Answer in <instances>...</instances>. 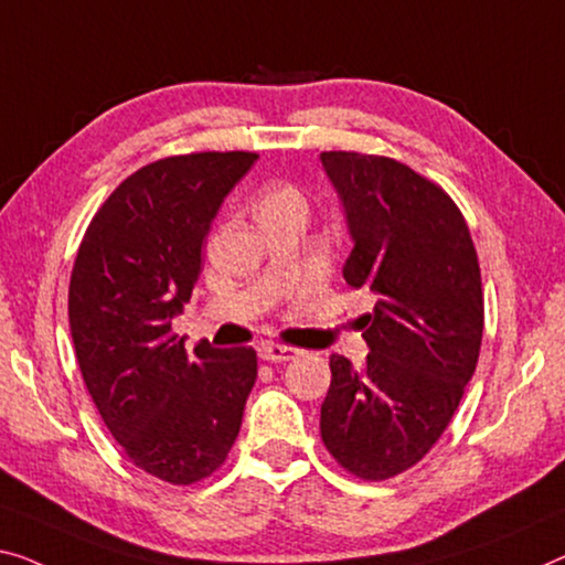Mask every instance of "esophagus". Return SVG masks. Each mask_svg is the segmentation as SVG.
Segmentation results:
<instances>
[{"label": "esophagus", "mask_w": 565, "mask_h": 565, "mask_svg": "<svg viewBox=\"0 0 565 565\" xmlns=\"http://www.w3.org/2000/svg\"><path fill=\"white\" fill-rule=\"evenodd\" d=\"M299 355V350L286 348V344H260L258 348V358L266 360V363H286V360H294Z\"/></svg>", "instance_id": "obj_1"}]
</instances>
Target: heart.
<instances>
[{
	"mask_svg": "<svg viewBox=\"0 0 565 565\" xmlns=\"http://www.w3.org/2000/svg\"><path fill=\"white\" fill-rule=\"evenodd\" d=\"M266 207H305L307 210V200L297 188H294V184H274V188H268L264 195H260L258 210H266Z\"/></svg>",
	"mask_w": 565,
	"mask_h": 565,
	"instance_id": "b5f03b06",
	"label": "heart"
}]
</instances>
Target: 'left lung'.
Returning <instances> with one entry per match:
<instances>
[{
	"mask_svg": "<svg viewBox=\"0 0 565 565\" xmlns=\"http://www.w3.org/2000/svg\"><path fill=\"white\" fill-rule=\"evenodd\" d=\"M342 202L352 250L342 276L375 297L367 360L332 355L322 441L363 479L414 467L439 441L471 381L484 299L475 243L454 200L388 157L319 154Z\"/></svg>",
	"mask_w": 565,
	"mask_h": 565,
	"instance_id": "8db88e82",
	"label": "left lung"
}]
</instances>
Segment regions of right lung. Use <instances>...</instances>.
Here are the masks:
<instances>
[{"mask_svg": "<svg viewBox=\"0 0 565 565\" xmlns=\"http://www.w3.org/2000/svg\"><path fill=\"white\" fill-rule=\"evenodd\" d=\"M254 151H200L141 167L90 221L75 256L67 317L83 381L139 469L172 484L228 457L258 375L254 348L198 342L172 317L192 297L202 241Z\"/></svg>", "mask_w": 565, "mask_h": 565, "instance_id": "right-lung-1", "label": "right lung"}]
</instances>
